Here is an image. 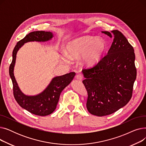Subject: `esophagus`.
<instances>
[{
    "mask_svg": "<svg viewBox=\"0 0 146 146\" xmlns=\"http://www.w3.org/2000/svg\"><path fill=\"white\" fill-rule=\"evenodd\" d=\"M83 78V76L82 74H78L77 76H76V79H79V80H82Z\"/></svg>",
    "mask_w": 146,
    "mask_h": 146,
    "instance_id": "obj_1",
    "label": "esophagus"
}]
</instances>
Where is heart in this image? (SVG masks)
I'll return each instance as SVG.
<instances>
[{"instance_id": "1", "label": "heart", "mask_w": 146, "mask_h": 146, "mask_svg": "<svg viewBox=\"0 0 146 146\" xmlns=\"http://www.w3.org/2000/svg\"><path fill=\"white\" fill-rule=\"evenodd\" d=\"M106 48V42L103 38L86 35L69 42L66 52L72 58H78L83 55V62L87 65H93L101 58ZM66 58L63 57L64 60Z\"/></svg>"}]
</instances>
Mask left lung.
<instances>
[{"label":"left lung","mask_w":146,"mask_h":146,"mask_svg":"<svg viewBox=\"0 0 146 146\" xmlns=\"http://www.w3.org/2000/svg\"><path fill=\"white\" fill-rule=\"evenodd\" d=\"M102 33L113 38L108 54L94 67L82 70L87 109L98 117L111 114L128 104L137 76L134 50L125 36L118 30Z\"/></svg>","instance_id":"1"}]
</instances>
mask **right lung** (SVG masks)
<instances>
[{
    "label": "right lung",
    "mask_w": 146,
    "mask_h": 146,
    "mask_svg": "<svg viewBox=\"0 0 146 146\" xmlns=\"http://www.w3.org/2000/svg\"><path fill=\"white\" fill-rule=\"evenodd\" d=\"M52 33L50 31H34L29 33L17 42L13 50L12 61L9 67V75L13 83V95L18 104L29 112L39 116H46L56 109L60 95L63 90L71 83L76 73L70 72L52 78L49 85L41 93L34 96L25 95L19 89L14 76V67L17 54L25 43L30 41L45 42L51 40Z\"/></svg>",
    "instance_id": "obj_1"
}]
</instances>
